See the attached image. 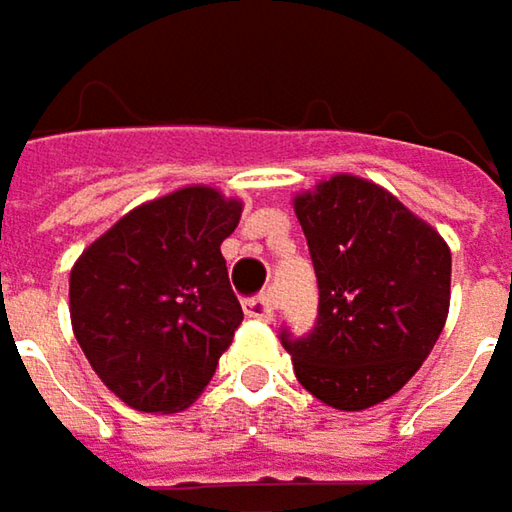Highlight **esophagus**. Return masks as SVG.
<instances>
[{
    "instance_id": "1",
    "label": "esophagus",
    "mask_w": 512,
    "mask_h": 512,
    "mask_svg": "<svg viewBox=\"0 0 512 512\" xmlns=\"http://www.w3.org/2000/svg\"><path fill=\"white\" fill-rule=\"evenodd\" d=\"M244 314L256 317V320H274V300H271V294H259V297L244 300Z\"/></svg>"
}]
</instances>
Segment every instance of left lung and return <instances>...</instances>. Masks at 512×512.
Segmentation results:
<instances>
[{
  "label": "left lung",
  "mask_w": 512,
  "mask_h": 512,
  "mask_svg": "<svg viewBox=\"0 0 512 512\" xmlns=\"http://www.w3.org/2000/svg\"><path fill=\"white\" fill-rule=\"evenodd\" d=\"M317 274V323L282 329L297 382L338 411L390 399L434 349L449 314L452 253L382 186L335 174L294 198Z\"/></svg>",
  "instance_id": "left-lung-1"
}]
</instances>
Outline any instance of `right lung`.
I'll return each mask as SVG.
<instances>
[{
	"label": "right lung",
	"mask_w": 512,
	"mask_h": 512,
	"mask_svg": "<svg viewBox=\"0 0 512 512\" xmlns=\"http://www.w3.org/2000/svg\"><path fill=\"white\" fill-rule=\"evenodd\" d=\"M238 218L241 201L186 186L136 206L75 262V338L130 408L183 411L215 376L244 320L221 256Z\"/></svg>",
	"instance_id": "right-lung-1"
}]
</instances>
